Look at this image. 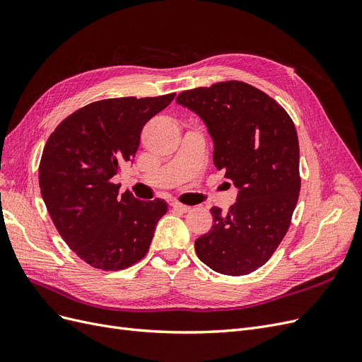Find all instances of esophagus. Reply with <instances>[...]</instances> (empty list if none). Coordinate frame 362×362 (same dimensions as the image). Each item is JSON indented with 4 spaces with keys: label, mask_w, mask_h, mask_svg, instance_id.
<instances>
[{
    "label": "esophagus",
    "mask_w": 362,
    "mask_h": 362,
    "mask_svg": "<svg viewBox=\"0 0 362 362\" xmlns=\"http://www.w3.org/2000/svg\"><path fill=\"white\" fill-rule=\"evenodd\" d=\"M170 205H172V208H173L175 211H180V213H187V211H190V208H192V206L184 205V204L178 202V201H173Z\"/></svg>",
    "instance_id": "1"
}]
</instances>
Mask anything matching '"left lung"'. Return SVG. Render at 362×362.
Wrapping results in <instances>:
<instances>
[{"mask_svg":"<svg viewBox=\"0 0 362 362\" xmlns=\"http://www.w3.org/2000/svg\"><path fill=\"white\" fill-rule=\"evenodd\" d=\"M214 141V166L238 187L237 202L213 206V226L194 243L214 272L242 276L270 259L286 237L299 199V140L291 117L267 93L243 81L181 92Z\"/></svg>","mask_w":362,"mask_h":362,"instance_id":"obj_1","label":"left lung"}]
</instances>
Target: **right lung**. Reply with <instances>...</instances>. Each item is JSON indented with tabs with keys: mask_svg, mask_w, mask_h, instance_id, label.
Returning a JSON list of instances; mask_svg holds the SVG:
<instances>
[{
	"mask_svg": "<svg viewBox=\"0 0 362 362\" xmlns=\"http://www.w3.org/2000/svg\"><path fill=\"white\" fill-rule=\"evenodd\" d=\"M175 93L110 98L63 119L48 137L39 164L47 210L66 245L87 264L115 272L146 255L160 218L161 199L144 202L119 193L113 177L134 158L140 133Z\"/></svg>",
	"mask_w": 362,
	"mask_h": 362,
	"instance_id": "right-lung-1",
	"label": "right lung"
}]
</instances>
